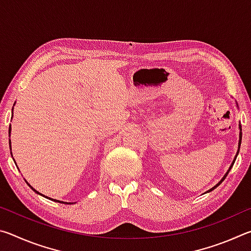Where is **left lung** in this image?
I'll return each mask as SVG.
<instances>
[{"label": "left lung", "instance_id": "left-lung-1", "mask_svg": "<svg viewBox=\"0 0 251 251\" xmlns=\"http://www.w3.org/2000/svg\"><path fill=\"white\" fill-rule=\"evenodd\" d=\"M239 129H240V131H239V143H238V151H237V154H236V156H235V158H233V160H232V163H231V165H230V167H229V169H228V172L226 173V174H225V176L222 178V180H220L219 182H218V184L217 185H216V186H214V187H212V188L211 189H209V190H208V192H211V190H214L215 188H217V187L220 185V184H222V182L225 180V178H226L227 177V175H228V173L229 172H230V169H231V167L233 166V164H235V160H236V158H237V155H238V152H239V148H240V145H241V137H243V133H241V125L239 124ZM207 192V193H208Z\"/></svg>", "mask_w": 251, "mask_h": 251}]
</instances>
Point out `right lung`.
Segmentation results:
<instances>
[{"instance_id":"1","label":"right lung","mask_w":251,"mask_h":251,"mask_svg":"<svg viewBox=\"0 0 251 251\" xmlns=\"http://www.w3.org/2000/svg\"><path fill=\"white\" fill-rule=\"evenodd\" d=\"M11 133V125H10V128H8V134H10ZM10 145H11V141H10ZM27 185L29 186V187H31V188L34 190V192H35L36 194H39V195H42L41 193H39V192H37V190H35V189H34L33 188V187L31 186V185H29L28 184V182H27ZM42 196H43V197H45V198H48V199H50V201H58V202H62V203H71V202H64V201H56V199H52V198H50V197H46V196H44V195H42Z\"/></svg>"}]
</instances>
